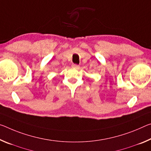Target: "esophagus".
<instances>
[{
    "label": "esophagus",
    "instance_id": "34e87169",
    "mask_svg": "<svg viewBox=\"0 0 151 151\" xmlns=\"http://www.w3.org/2000/svg\"><path fill=\"white\" fill-rule=\"evenodd\" d=\"M72 67L74 68H76V69H78V68H79V66L77 65V64H72Z\"/></svg>",
    "mask_w": 151,
    "mask_h": 151
}]
</instances>
